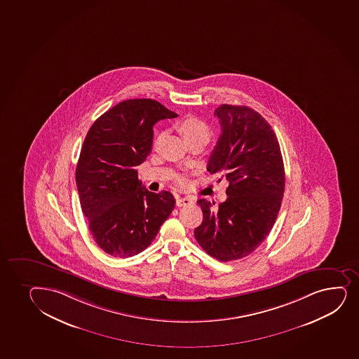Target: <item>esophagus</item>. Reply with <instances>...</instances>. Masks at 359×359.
I'll return each mask as SVG.
<instances>
[{
	"mask_svg": "<svg viewBox=\"0 0 359 359\" xmlns=\"http://www.w3.org/2000/svg\"><path fill=\"white\" fill-rule=\"evenodd\" d=\"M194 198L189 197V196H186V197L177 198V206L191 205V204H194Z\"/></svg>",
	"mask_w": 359,
	"mask_h": 359,
	"instance_id": "obj_1",
	"label": "esophagus"
}]
</instances>
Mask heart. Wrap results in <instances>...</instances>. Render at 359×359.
<instances>
[{"mask_svg": "<svg viewBox=\"0 0 359 359\" xmlns=\"http://www.w3.org/2000/svg\"><path fill=\"white\" fill-rule=\"evenodd\" d=\"M177 129L186 142L197 137L209 138V126L196 117H186L177 123Z\"/></svg>", "mask_w": 359, "mask_h": 359, "instance_id": "obj_1", "label": "heart"}]
</instances>
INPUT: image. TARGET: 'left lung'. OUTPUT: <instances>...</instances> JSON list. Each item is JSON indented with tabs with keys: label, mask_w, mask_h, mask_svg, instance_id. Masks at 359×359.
<instances>
[{
	"label": "left lung",
	"mask_w": 359,
	"mask_h": 359,
	"mask_svg": "<svg viewBox=\"0 0 359 359\" xmlns=\"http://www.w3.org/2000/svg\"><path fill=\"white\" fill-rule=\"evenodd\" d=\"M222 133L206 170L226 180L228 198L199 199L203 222L194 238L219 262L245 258L270 234L282 205L285 173L278 140L271 125L247 106L215 109Z\"/></svg>",
	"instance_id": "1"
}]
</instances>
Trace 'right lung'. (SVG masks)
I'll list each match as a JSON object with an SVG mask.
<instances>
[{"instance_id": "right-lung-1", "label": "right lung", "mask_w": 359, "mask_h": 359, "mask_svg": "<svg viewBox=\"0 0 359 359\" xmlns=\"http://www.w3.org/2000/svg\"><path fill=\"white\" fill-rule=\"evenodd\" d=\"M177 117L156 100L121 101L90 126L76 167L81 209L97 246L116 258L141 253L175 206L168 191L149 192L137 165L153 147L154 125Z\"/></svg>"}]
</instances>
